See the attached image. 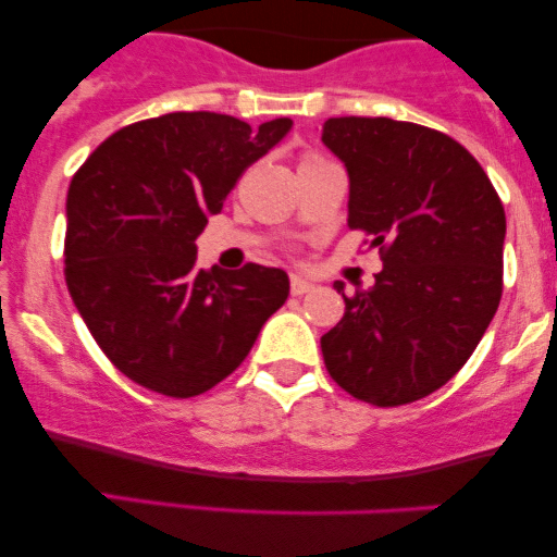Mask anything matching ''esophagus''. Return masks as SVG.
Here are the masks:
<instances>
[{"label": "esophagus", "instance_id": "1", "mask_svg": "<svg viewBox=\"0 0 557 557\" xmlns=\"http://www.w3.org/2000/svg\"><path fill=\"white\" fill-rule=\"evenodd\" d=\"M309 290H314V283H311V280H306V277H300V274H293V277H290V293H293V296H304V293H309Z\"/></svg>", "mask_w": 557, "mask_h": 557}]
</instances>
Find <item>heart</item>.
<instances>
[{"mask_svg":"<svg viewBox=\"0 0 557 557\" xmlns=\"http://www.w3.org/2000/svg\"><path fill=\"white\" fill-rule=\"evenodd\" d=\"M319 162H324V159L317 154H306L304 159H300V168H304V164H319Z\"/></svg>","mask_w":557,"mask_h":557,"instance_id":"1","label":"heart"}]
</instances>
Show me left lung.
<instances>
[{
    "mask_svg": "<svg viewBox=\"0 0 557 557\" xmlns=\"http://www.w3.org/2000/svg\"><path fill=\"white\" fill-rule=\"evenodd\" d=\"M322 144L350 181L348 227L372 235L382 272L345 296L322 356L345 393L403 406L469 361L503 296L505 212L458 140L389 117H330Z\"/></svg>",
    "mask_w": 557,
    "mask_h": 557,
    "instance_id": "8db88e82",
    "label": "left lung"
}]
</instances>
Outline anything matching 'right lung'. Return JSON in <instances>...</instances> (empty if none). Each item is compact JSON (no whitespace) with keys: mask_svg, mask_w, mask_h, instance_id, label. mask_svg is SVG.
<instances>
[{"mask_svg":"<svg viewBox=\"0 0 557 557\" xmlns=\"http://www.w3.org/2000/svg\"><path fill=\"white\" fill-rule=\"evenodd\" d=\"M172 112L112 133L67 190L65 280L107 359L138 385L194 398L240 367L285 304L283 270H198L196 238L243 170L290 133Z\"/></svg>","mask_w":557,"mask_h":557,"instance_id":"1","label":"right lung"}]
</instances>
